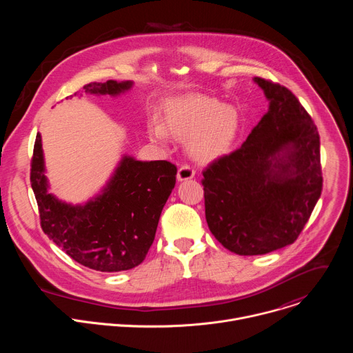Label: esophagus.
I'll list each match as a JSON object with an SVG mask.
<instances>
[{"label":"esophagus","instance_id":"obj_1","mask_svg":"<svg viewBox=\"0 0 353 353\" xmlns=\"http://www.w3.org/2000/svg\"><path fill=\"white\" fill-rule=\"evenodd\" d=\"M195 174V170L190 166V165H183L179 172H177V180L179 181H185V180H190L192 179Z\"/></svg>","mask_w":353,"mask_h":353}]
</instances>
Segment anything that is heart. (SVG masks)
Listing matches in <instances>:
<instances>
[{
	"label": "heart",
	"mask_w": 353,
	"mask_h": 353,
	"mask_svg": "<svg viewBox=\"0 0 353 353\" xmlns=\"http://www.w3.org/2000/svg\"><path fill=\"white\" fill-rule=\"evenodd\" d=\"M240 124L234 106L222 105L208 94L194 93L169 100L165 106V125L152 120L149 135L158 142H165L169 134L180 139L190 137V154L198 161H211L230 149Z\"/></svg>",
	"instance_id": "b5f03b06"
}]
</instances>
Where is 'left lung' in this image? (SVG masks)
I'll use <instances>...</instances> for the list:
<instances>
[{"instance_id": "obj_1", "label": "left lung", "mask_w": 353, "mask_h": 353, "mask_svg": "<svg viewBox=\"0 0 353 353\" xmlns=\"http://www.w3.org/2000/svg\"><path fill=\"white\" fill-rule=\"evenodd\" d=\"M268 112L234 152L203 172L205 218L215 239L239 256L292 244L323 190L320 135L285 86L256 77Z\"/></svg>"}]
</instances>
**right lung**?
I'll return each mask as SVG.
<instances>
[{"instance_id":"right-lung-1","label":"right lung","mask_w":353,"mask_h":353,"mask_svg":"<svg viewBox=\"0 0 353 353\" xmlns=\"http://www.w3.org/2000/svg\"><path fill=\"white\" fill-rule=\"evenodd\" d=\"M131 81L92 82L86 93L119 96ZM77 94V93H75ZM41 137L36 135L30 183L43 232L77 263L100 272L139 265L152 245L159 218L174 188L177 168L168 161L142 162L124 155L97 195L67 204L48 192Z\"/></svg>"}]
</instances>
